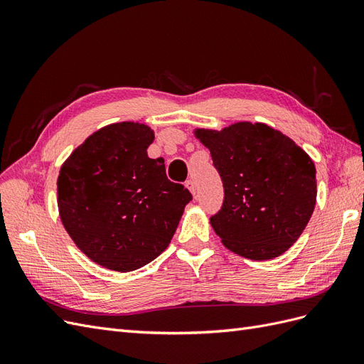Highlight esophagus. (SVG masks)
Here are the masks:
<instances>
[{"mask_svg":"<svg viewBox=\"0 0 364 364\" xmlns=\"http://www.w3.org/2000/svg\"><path fill=\"white\" fill-rule=\"evenodd\" d=\"M186 188L190 190V193L191 194H196V183H194V181H186Z\"/></svg>","mask_w":364,"mask_h":364,"instance_id":"esophagus-1","label":"esophagus"}]
</instances>
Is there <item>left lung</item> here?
<instances>
[{"label": "left lung", "mask_w": 364, "mask_h": 364, "mask_svg": "<svg viewBox=\"0 0 364 364\" xmlns=\"http://www.w3.org/2000/svg\"><path fill=\"white\" fill-rule=\"evenodd\" d=\"M211 151L225 200L209 218L222 243L240 257L255 261L277 258L301 237L316 206L313 159L264 123H238L194 129Z\"/></svg>", "instance_id": "1"}]
</instances>
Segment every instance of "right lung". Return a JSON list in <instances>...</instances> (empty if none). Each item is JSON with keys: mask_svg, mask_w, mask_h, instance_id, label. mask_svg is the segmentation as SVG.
Here are the masks:
<instances>
[{"mask_svg": "<svg viewBox=\"0 0 364 364\" xmlns=\"http://www.w3.org/2000/svg\"><path fill=\"white\" fill-rule=\"evenodd\" d=\"M155 132L123 121L98 129L62 164L58 208L63 228L91 261L132 272L168 247L193 197L150 159Z\"/></svg>", "mask_w": 364, "mask_h": 364, "instance_id": "obj_1", "label": "right lung"}]
</instances>
